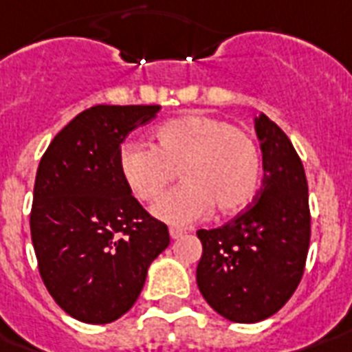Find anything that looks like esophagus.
Listing matches in <instances>:
<instances>
[{
	"label": "esophagus",
	"mask_w": 352,
	"mask_h": 352,
	"mask_svg": "<svg viewBox=\"0 0 352 352\" xmlns=\"http://www.w3.org/2000/svg\"><path fill=\"white\" fill-rule=\"evenodd\" d=\"M168 233H170V239H179V236L185 235V230H179V228H170V230H168Z\"/></svg>",
	"instance_id": "obj_1"
}]
</instances>
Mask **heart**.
<instances>
[{
    "mask_svg": "<svg viewBox=\"0 0 352 352\" xmlns=\"http://www.w3.org/2000/svg\"><path fill=\"white\" fill-rule=\"evenodd\" d=\"M154 146L124 143L117 165L139 200L154 201L176 173L184 184L157 201L152 213L170 224H190L217 209L235 214L257 195L261 156L248 133L226 121L187 113L162 122Z\"/></svg>",
    "mask_w": 352,
    "mask_h": 352,
    "instance_id": "obj_1",
    "label": "heart"
}]
</instances>
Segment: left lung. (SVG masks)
<instances>
[{
  "mask_svg": "<svg viewBox=\"0 0 352 352\" xmlns=\"http://www.w3.org/2000/svg\"><path fill=\"white\" fill-rule=\"evenodd\" d=\"M263 187L253 206L217 230H200L196 283L209 307L235 323L274 316L296 292L310 244L309 185L298 152L264 113L253 117Z\"/></svg>",
  "mask_w": 352,
  "mask_h": 352,
  "instance_id": "obj_1",
  "label": "left lung"
}]
</instances>
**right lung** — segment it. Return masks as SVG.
Instances as JSON below:
<instances>
[{
  "label": "right lung",
  "instance_id": "1",
  "mask_svg": "<svg viewBox=\"0 0 352 352\" xmlns=\"http://www.w3.org/2000/svg\"><path fill=\"white\" fill-rule=\"evenodd\" d=\"M162 106L97 104L51 141L34 182L31 236L45 288L60 309L104 325L132 309L148 266L168 246L117 165L122 141Z\"/></svg>",
  "mask_w": 352,
  "mask_h": 352
}]
</instances>
